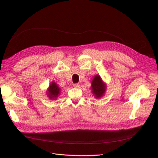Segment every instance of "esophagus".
I'll return each mask as SVG.
<instances>
[{
  "instance_id": "esophagus-1",
  "label": "esophagus",
  "mask_w": 158,
  "mask_h": 158,
  "mask_svg": "<svg viewBox=\"0 0 158 158\" xmlns=\"http://www.w3.org/2000/svg\"><path fill=\"white\" fill-rule=\"evenodd\" d=\"M73 86L74 87V88H79L80 87V84H78V83H76V84H73Z\"/></svg>"
}]
</instances>
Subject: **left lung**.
Returning a JSON list of instances; mask_svg holds the SVG:
<instances>
[{"label": "left lung", "instance_id": "8db88e82", "mask_svg": "<svg viewBox=\"0 0 158 158\" xmlns=\"http://www.w3.org/2000/svg\"><path fill=\"white\" fill-rule=\"evenodd\" d=\"M92 92L94 94L96 98L102 97L106 91V87L103 83L101 77L99 76L96 75L94 78L92 82Z\"/></svg>", "mask_w": 158, "mask_h": 158}]
</instances>
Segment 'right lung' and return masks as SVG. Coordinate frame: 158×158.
<instances>
[{"mask_svg":"<svg viewBox=\"0 0 158 158\" xmlns=\"http://www.w3.org/2000/svg\"><path fill=\"white\" fill-rule=\"evenodd\" d=\"M60 93V88L55 82H52L49 88L48 95L51 99H54L58 96Z\"/></svg>","mask_w":158,"mask_h":158,"instance_id":"1","label":"right lung"}]
</instances>
